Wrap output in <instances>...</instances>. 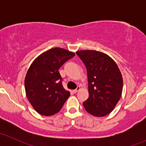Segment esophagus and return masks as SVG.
I'll return each mask as SVG.
<instances>
[{"label":"esophagus","mask_w":146,"mask_h":146,"mask_svg":"<svg viewBox=\"0 0 146 146\" xmlns=\"http://www.w3.org/2000/svg\"><path fill=\"white\" fill-rule=\"evenodd\" d=\"M80 89V86H78L77 88H76V89L73 90V92H75V93H76V92H77Z\"/></svg>","instance_id":"esophagus-1"}]
</instances>
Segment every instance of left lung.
I'll list each match as a JSON object with an SVG mask.
<instances>
[{
	"label": "left lung",
	"instance_id": "8db88e82",
	"mask_svg": "<svg viewBox=\"0 0 146 146\" xmlns=\"http://www.w3.org/2000/svg\"><path fill=\"white\" fill-rule=\"evenodd\" d=\"M87 69L89 98L85 110L95 117L110 114L121 96L123 79L117 64L108 55L94 50L76 52Z\"/></svg>",
	"mask_w": 146,
	"mask_h": 146
}]
</instances>
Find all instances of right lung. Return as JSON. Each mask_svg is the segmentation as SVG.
<instances>
[{
	"mask_svg": "<svg viewBox=\"0 0 146 146\" xmlns=\"http://www.w3.org/2000/svg\"><path fill=\"white\" fill-rule=\"evenodd\" d=\"M74 56V53L56 47L44 52L31 64L25 87L28 100L39 114H55L70 96V92L63 87L58 69Z\"/></svg>",
	"mask_w": 146,
	"mask_h": 146,
	"instance_id": "add662e5",
	"label": "right lung"
}]
</instances>
